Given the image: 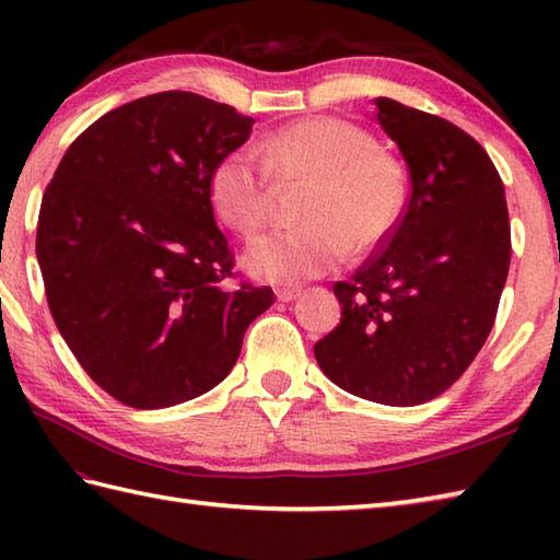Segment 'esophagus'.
Wrapping results in <instances>:
<instances>
[{
  "label": "esophagus",
  "mask_w": 560,
  "mask_h": 560,
  "mask_svg": "<svg viewBox=\"0 0 560 560\" xmlns=\"http://www.w3.org/2000/svg\"><path fill=\"white\" fill-rule=\"evenodd\" d=\"M301 295V291L299 289H279L277 291V299L281 301V303H291V301H295Z\"/></svg>",
  "instance_id": "34e87169"
}]
</instances>
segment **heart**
<instances>
[{"label":"heart","mask_w":560,"mask_h":560,"mask_svg":"<svg viewBox=\"0 0 560 560\" xmlns=\"http://www.w3.org/2000/svg\"><path fill=\"white\" fill-rule=\"evenodd\" d=\"M261 167L243 151L225 153L209 175V201L223 225L253 237L267 221L269 180L305 185L295 219L247 247L257 279L295 283L323 277L353 255H371L395 231L404 175L365 129L337 117H307L257 147Z\"/></svg>","instance_id":"b5f03b06"}]
</instances>
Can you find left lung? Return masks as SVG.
I'll return each instance as SVG.
<instances>
[{
	"instance_id": "1",
	"label": "left lung",
	"mask_w": 560,
	"mask_h": 560,
	"mask_svg": "<svg viewBox=\"0 0 560 560\" xmlns=\"http://www.w3.org/2000/svg\"><path fill=\"white\" fill-rule=\"evenodd\" d=\"M411 189L395 231L351 281L341 323L315 343L323 373L355 397L423 404L457 383L489 339L510 267L505 187L477 139L443 117L375 98Z\"/></svg>"
}]
</instances>
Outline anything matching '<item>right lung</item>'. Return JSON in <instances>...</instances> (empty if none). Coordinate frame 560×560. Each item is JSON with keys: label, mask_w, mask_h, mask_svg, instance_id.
Masks as SVG:
<instances>
[{"label": "right lung", "mask_w": 560, "mask_h": 560, "mask_svg": "<svg viewBox=\"0 0 560 560\" xmlns=\"http://www.w3.org/2000/svg\"><path fill=\"white\" fill-rule=\"evenodd\" d=\"M255 120L189 91L105 113L47 185L35 255L59 335L101 389L132 409L205 395L231 373L269 287L229 291L233 253L209 175Z\"/></svg>", "instance_id": "1"}]
</instances>
